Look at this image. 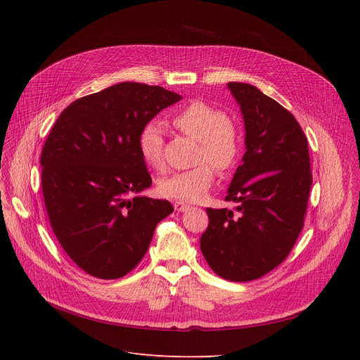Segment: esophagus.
<instances>
[{
  "mask_svg": "<svg viewBox=\"0 0 360 360\" xmlns=\"http://www.w3.org/2000/svg\"><path fill=\"white\" fill-rule=\"evenodd\" d=\"M174 207H175V210H176V212H185L190 205L185 204V202H182V201H175V202H174Z\"/></svg>",
  "mask_w": 360,
  "mask_h": 360,
  "instance_id": "esophagus-1",
  "label": "esophagus"
}]
</instances>
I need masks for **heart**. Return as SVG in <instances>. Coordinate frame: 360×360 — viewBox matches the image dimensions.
Instances as JSON below:
<instances>
[{"label":"heart","instance_id":"b5f03b06","mask_svg":"<svg viewBox=\"0 0 360 360\" xmlns=\"http://www.w3.org/2000/svg\"><path fill=\"white\" fill-rule=\"evenodd\" d=\"M174 127L197 141L195 167L166 175L159 182L163 197L179 201H201L220 172L231 170L239 158L240 136L233 120L205 102H193L172 118ZM140 153L144 162L160 169L163 166V134L156 122H148L140 134Z\"/></svg>","mask_w":360,"mask_h":360}]
</instances>
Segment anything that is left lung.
I'll return each instance as SVG.
<instances>
[{
	"label": "left lung",
	"mask_w": 360,
	"mask_h": 360,
	"mask_svg": "<svg viewBox=\"0 0 360 360\" xmlns=\"http://www.w3.org/2000/svg\"><path fill=\"white\" fill-rule=\"evenodd\" d=\"M245 125V155L226 200L235 212L207 209L200 248L212 270L251 281L285 261L304 228L312 185L308 141L292 113L255 86L228 83Z\"/></svg>",
	"instance_id": "obj_1"
}]
</instances>
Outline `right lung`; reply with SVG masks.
<instances>
[{
	"mask_svg": "<svg viewBox=\"0 0 360 360\" xmlns=\"http://www.w3.org/2000/svg\"><path fill=\"white\" fill-rule=\"evenodd\" d=\"M182 96L160 86L120 83L74 101L45 141L42 191L52 231L87 274L112 280L141 261L166 200L140 195L151 185L140 134Z\"/></svg>",
	"mask_w": 360,
	"mask_h": 360,
	"instance_id": "right-lung-1",
	"label": "right lung"
}]
</instances>
